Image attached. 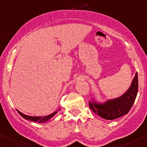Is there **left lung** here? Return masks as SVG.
Instances as JSON below:
<instances>
[{"mask_svg": "<svg viewBox=\"0 0 147 147\" xmlns=\"http://www.w3.org/2000/svg\"><path fill=\"white\" fill-rule=\"evenodd\" d=\"M138 92V75L131 82V86L122 95L104 103H99L93 100L89 102L90 109L98 116L107 120H113L127 115L132 107Z\"/></svg>", "mask_w": 147, "mask_h": 147, "instance_id": "1", "label": "left lung"}]
</instances>
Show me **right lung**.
Here are the masks:
<instances>
[{
	"label": "right lung",
	"instance_id": "1",
	"mask_svg": "<svg viewBox=\"0 0 147 147\" xmlns=\"http://www.w3.org/2000/svg\"><path fill=\"white\" fill-rule=\"evenodd\" d=\"M17 111L20 114V116L23 117L24 119L29 120V121H35V122H38V123H45L46 121H49V120L51 119L52 117H53L54 115H55V114H57V111H56V112H53V113L50 114V115H47V116H45V117H32V116H28V115H24V114H23L22 112H20V111L18 110V109Z\"/></svg>",
	"mask_w": 147,
	"mask_h": 147
}]
</instances>
